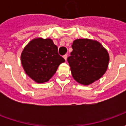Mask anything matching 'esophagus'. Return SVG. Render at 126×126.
<instances>
[{"label":"esophagus","instance_id":"34e87169","mask_svg":"<svg viewBox=\"0 0 126 126\" xmlns=\"http://www.w3.org/2000/svg\"><path fill=\"white\" fill-rule=\"evenodd\" d=\"M63 58L65 59V61L67 60V54H65V55L63 56Z\"/></svg>","mask_w":126,"mask_h":126}]
</instances>
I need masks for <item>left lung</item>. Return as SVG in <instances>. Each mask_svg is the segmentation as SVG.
I'll return each mask as SVG.
<instances>
[{"mask_svg": "<svg viewBox=\"0 0 126 126\" xmlns=\"http://www.w3.org/2000/svg\"><path fill=\"white\" fill-rule=\"evenodd\" d=\"M73 51L67 58L72 76L83 85H89L99 79L108 67L107 50L96 40L77 39L72 44Z\"/></svg>", "mask_w": 126, "mask_h": 126, "instance_id": "obj_1", "label": "left lung"}]
</instances>
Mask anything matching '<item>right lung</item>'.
<instances>
[{
  "label": "right lung",
  "instance_id": "obj_1",
  "mask_svg": "<svg viewBox=\"0 0 126 126\" xmlns=\"http://www.w3.org/2000/svg\"><path fill=\"white\" fill-rule=\"evenodd\" d=\"M21 61L24 71L37 83L48 82L65 59L51 39L35 38L23 48Z\"/></svg>",
  "mask_w": 126,
  "mask_h": 126
}]
</instances>
